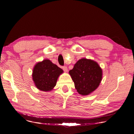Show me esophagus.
I'll use <instances>...</instances> for the list:
<instances>
[{"label": "esophagus", "instance_id": "34e87169", "mask_svg": "<svg viewBox=\"0 0 134 134\" xmlns=\"http://www.w3.org/2000/svg\"><path fill=\"white\" fill-rule=\"evenodd\" d=\"M63 70H64L65 72H67L68 71V69H67V67L66 66L63 67Z\"/></svg>", "mask_w": 134, "mask_h": 134}]
</instances>
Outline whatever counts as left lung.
<instances>
[{
  "label": "left lung",
  "instance_id": "obj_1",
  "mask_svg": "<svg viewBox=\"0 0 134 134\" xmlns=\"http://www.w3.org/2000/svg\"><path fill=\"white\" fill-rule=\"evenodd\" d=\"M69 74L80 94L86 96L94 91L101 82L102 70L93 60L86 58L79 60L70 70Z\"/></svg>",
  "mask_w": 134,
  "mask_h": 134
}]
</instances>
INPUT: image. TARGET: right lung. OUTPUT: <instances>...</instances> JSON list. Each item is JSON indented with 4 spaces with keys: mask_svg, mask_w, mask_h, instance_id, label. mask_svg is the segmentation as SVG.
<instances>
[{
    "mask_svg": "<svg viewBox=\"0 0 134 134\" xmlns=\"http://www.w3.org/2000/svg\"><path fill=\"white\" fill-rule=\"evenodd\" d=\"M63 72V70L50 60H44L34 67L32 79L38 89L48 92L55 87L59 76Z\"/></svg>",
    "mask_w": 134,
    "mask_h": 134,
    "instance_id": "right-lung-1",
    "label": "right lung"
}]
</instances>
